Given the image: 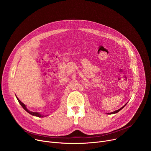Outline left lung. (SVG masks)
<instances>
[{"label":"left lung","instance_id":"left-lung-1","mask_svg":"<svg viewBox=\"0 0 151 151\" xmlns=\"http://www.w3.org/2000/svg\"><path fill=\"white\" fill-rule=\"evenodd\" d=\"M126 104H127V103H126V104H125L124 106H123L121 107V108H120L119 109H118V110H117V111H114V112H111V113H109L108 114H116L117 112H118L119 111H121V110L122 108H124V106H125Z\"/></svg>","mask_w":151,"mask_h":151}]
</instances>
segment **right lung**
<instances>
[{
  "instance_id": "right-lung-1",
  "label": "right lung",
  "mask_w": 151,
  "mask_h": 151,
  "mask_svg": "<svg viewBox=\"0 0 151 151\" xmlns=\"http://www.w3.org/2000/svg\"><path fill=\"white\" fill-rule=\"evenodd\" d=\"M17 100H18V102L19 103V104H21V106H22L23 107V109L26 111H27L29 114H30V115H33V116H37V117H44V116H44V115H42V114H39V113H38V112H31V111H30L29 110H28L27 109V107H26V106L23 103H22L21 102L19 99H18V98L17 97Z\"/></svg>"
}]
</instances>
